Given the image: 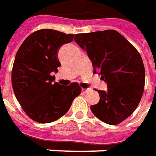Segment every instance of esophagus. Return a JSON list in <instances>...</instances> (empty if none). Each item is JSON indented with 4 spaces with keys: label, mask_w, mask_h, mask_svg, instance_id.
Here are the masks:
<instances>
[{
    "label": "esophagus",
    "mask_w": 156,
    "mask_h": 156,
    "mask_svg": "<svg viewBox=\"0 0 156 156\" xmlns=\"http://www.w3.org/2000/svg\"><path fill=\"white\" fill-rule=\"evenodd\" d=\"M90 90H91L90 88H81V91H82V93H84V94L87 93V92H89Z\"/></svg>",
    "instance_id": "esophagus-1"
}]
</instances>
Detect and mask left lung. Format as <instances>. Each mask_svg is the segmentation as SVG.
Here are the masks:
<instances>
[{
	"label": "left lung",
	"instance_id": "1",
	"mask_svg": "<svg viewBox=\"0 0 156 156\" xmlns=\"http://www.w3.org/2000/svg\"><path fill=\"white\" fill-rule=\"evenodd\" d=\"M76 42L87 51L95 74L107 83L98 90L100 101L92 112L106 124H120L136 109L144 90L145 69L137 50L119 32L105 30L79 33Z\"/></svg>",
	"mask_w": 156,
	"mask_h": 156
}]
</instances>
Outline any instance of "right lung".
<instances>
[{
  "label": "right lung",
  "mask_w": 156,
  "mask_h": 156,
  "mask_svg": "<svg viewBox=\"0 0 156 156\" xmlns=\"http://www.w3.org/2000/svg\"><path fill=\"white\" fill-rule=\"evenodd\" d=\"M74 34L41 29L27 37L19 48L12 69V86L26 114L41 124L60 119L80 95L77 82L61 86L53 72L61 65L57 57L61 45L70 43Z\"/></svg>",
  "instance_id": "obj_1"
}]
</instances>
